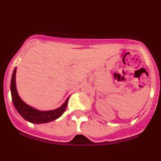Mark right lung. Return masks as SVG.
<instances>
[{
    "instance_id": "obj_1",
    "label": "right lung",
    "mask_w": 161,
    "mask_h": 161,
    "mask_svg": "<svg viewBox=\"0 0 161 161\" xmlns=\"http://www.w3.org/2000/svg\"><path fill=\"white\" fill-rule=\"evenodd\" d=\"M16 67H15L13 75H12L10 89H11L12 99H13V105H14L15 108L18 111V113L21 115L22 118H25L26 121H29V122L35 123V124H40V123L49 122V121L57 119L65 112L66 109H67L69 97L66 100L65 103L61 107L55 109V110L40 111L33 109V108L30 107L29 106L25 104L20 99V97H19L17 91H16Z\"/></svg>"
}]
</instances>
